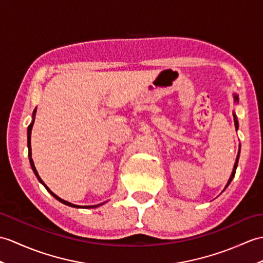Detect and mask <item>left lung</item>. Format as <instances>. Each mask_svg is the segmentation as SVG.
Returning a JSON list of instances; mask_svg holds the SVG:
<instances>
[{"mask_svg":"<svg viewBox=\"0 0 263 263\" xmlns=\"http://www.w3.org/2000/svg\"><path fill=\"white\" fill-rule=\"evenodd\" d=\"M234 102H239V97H237V95H236V94H234ZM233 115H234V123H235V127H236V130H237V127H239V123H237V119H236V117H235V114H233ZM239 157H240V150H239V154H237V157H236V160H235L234 167H233V172H232L231 177H230V179H229V181H228L227 186H225V188H227V187L230 185V182L232 181V179H233V177H234V175H235L236 168H237V162H239ZM225 188H224V189H225Z\"/></svg>","mask_w":263,"mask_h":263,"instance_id":"left-lung-1","label":"left lung"}]
</instances>
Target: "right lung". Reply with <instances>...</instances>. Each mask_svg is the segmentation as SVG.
<instances>
[{
  "mask_svg": "<svg viewBox=\"0 0 263 263\" xmlns=\"http://www.w3.org/2000/svg\"><path fill=\"white\" fill-rule=\"evenodd\" d=\"M35 112H36V108H34V111H33V113H32V122L31 123H30V125L28 126V150H29V152H28V156H29V160H30V164H31V168H32V170H33V173H34V175L36 176V178H38V180L41 182L42 185H44L45 187H46V189L47 191L50 193L52 196L56 198L57 200H59V201H62L63 204H65V205H68V206H70V207H76V209H95V207H99V206H101V205H103L104 203H102V204H99V205H90V206H79V205H75V204H71V203H69V201H67V200H65V199H62L60 197H58L56 194H53L50 189H49L48 187H47V185L45 184L44 181H42V179L40 178V176H39V174H38V172H36V169H35V167H34V163H33V160H32V158H31V130H32V126H33V122H34V115H35Z\"/></svg>",
  "mask_w": 263,
  "mask_h": 263,
  "instance_id": "obj_1",
  "label": "right lung"
}]
</instances>
